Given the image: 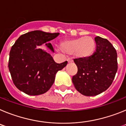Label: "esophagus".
Wrapping results in <instances>:
<instances>
[{
	"label": "esophagus",
	"mask_w": 126,
	"mask_h": 126,
	"mask_svg": "<svg viewBox=\"0 0 126 126\" xmlns=\"http://www.w3.org/2000/svg\"><path fill=\"white\" fill-rule=\"evenodd\" d=\"M73 61V60L72 59H67V62H68V63H71V62H72Z\"/></svg>",
	"instance_id": "obj_1"
}]
</instances>
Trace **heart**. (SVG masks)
Segmentation results:
<instances>
[{"instance_id":"1","label":"heart","mask_w":126,"mask_h":126,"mask_svg":"<svg viewBox=\"0 0 126 126\" xmlns=\"http://www.w3.org/2000/svg\"><path fill=\"white\" fill-rule=\"evenodd\" d=\"M62 51L69 54L75 53L78 57L84 59L93 54L95 42L90 36L79 38L62 42L61 45Z\"/></svg>"}]
</instances>
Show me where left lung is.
<instances>
[{"mask_svg": "<svg viewBox=\"0 0 126 126\" xmlns=\"http://www.w3.org/2000/svg\"><path fill=\"white\" fill-rule=\"evenodd\" d=\"M96 51L92 56L76 59L78 73L73 76L74 87L84 96H96L112 84L117 71V54L110 42L96 36Z\"/></svg>", "mask_w": 126, "mask_h": 126, "instance_id": "1", "label": "left lung"}]
</instances>
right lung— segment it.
I'll return each mask as SVG.
<instances>
[{
    "label": "right lung",
    "instance_id": "add662e5",
    "mask_svg": "<svg viewBox=\"0 0 126 126\" xmlns=\"http://www.w3.org/2000/svg\"><path fill=\"white\" fill-rule=\"evenodd\" d=\"M59 33H46L36 30L19 36L11 47L8 67L14 85L29 95L46 93L55 81L58 71L67 62L57 64L50 54L36 47L52 40ZM53 52L51 43H46Z\"/></svg>",
    "mask_w": 126,
    "mask_h": 126
}]
</instances>
